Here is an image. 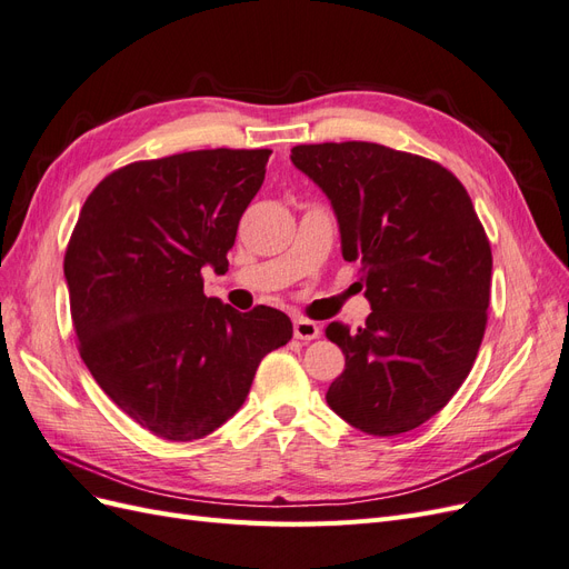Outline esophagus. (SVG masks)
<instances>
[{
	"label": "esophagus",
	"instance_id": "obj_1",
	"mask_svg": "<svg viewBox=\"0 0 569 569\" xmlns=\"http://www.w3.org/2000/svg\"><path fill=\"white\" fill-rule=\"evenodd\" d=\"M295 337L301 341H313L320 337V325L308 320V318H297L295 320Z\"/></svg>",
	"mask_w": 569,
	"mask_h": 569
}]
</instances>
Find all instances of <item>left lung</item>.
<instances>
[{
	"label": "left lung",
	"mask_w": 569,
	"mask_h": 569,
	"mask_svg": "<svg viewBox=\"0 0 569 569\" xmlns=\"http://www.w3.org/2000/svg\"><path fill=\"white\" fill-rule=\"evenodd\" d=\"M291 161L330 197L341 253L360 263L372 313L327 339L347 368L327 403L360 432L420 427L470 375L487 330L491 244L468 189L437 161L375 142L297 144Z\"/></svg>",
	"instance_id": "8db88e82"
}]
</instances>
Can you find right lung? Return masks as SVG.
Wrapping results in <instances>:
<instances>
[{"mask_svg": "<svg viewBox=\"0 0 569 569\" xmlns=\"http://www.w3.org/2000/svg\"><path fill=\"white\" fill-rule=\"evenodd\" d=\"M270 149H199L134 161L80 209L63 272L78 351L137 425L170 441L211 435L242 408L258 363L291 339L270 306L239 313L203 295L228 270Z\"/></svg>", "mask_w": 569, "mask_h": 569, "instance_id": "1", "label": "right lung"}]
</instances>
